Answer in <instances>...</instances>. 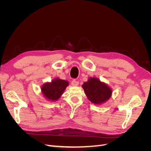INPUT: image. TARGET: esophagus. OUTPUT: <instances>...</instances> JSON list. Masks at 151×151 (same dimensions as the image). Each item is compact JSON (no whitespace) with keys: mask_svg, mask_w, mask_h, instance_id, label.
I'll return each instance as SVG.
<instances>
[{"mask_svg":"<svg viewBox=\"0 0 151 151\" xmlns=\"http://www.w3.org/2000/svg\"><path fill=\"white\" fill-rule=\"evenodd\" d=\"M71 84H72V86H77L79 85V82L76 81V80H73V81H72Z\"/></svg>","mask_w":151,"mask_h":151,"instance_id":"1","label":"esophagus"}]
</instances>
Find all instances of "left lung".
<instances>
[{"instance_id":"obj_1","label":"left lung","mask_w":151,"mask_h":151,"mask_svg":"<svg viewBox=\"0 0 151 151\" xmlns=\"http://www.w3.org/2000/svg\"><path fill=\"white\" fill-rule=\"evenodd\" d=\"M84 93L91 102L101 104L111 98L112 90L109 87L96 77H90L82 86Z\"/></svg>"}]
</instances>
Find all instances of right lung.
Instances as JSON below:
<instances>
[{
  "label": "right lung",
  "mask_w": 151,
  "mask_h": 151,
  "mask_svg": "<svg viewBox=\"0 0 151 151\" xmlns=\"http://www.w3.org/2000/svg\"><path fill=\"white\" fill-rule=\"evenodd\" d=\"M68 85L67 81L57 78L52 80L51 83L44 84L42 87V92L45 98L55 101L60 98Z\"/></svg>",
  "instance_id": "1"
}]
</instances>
